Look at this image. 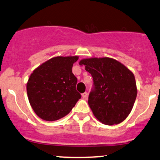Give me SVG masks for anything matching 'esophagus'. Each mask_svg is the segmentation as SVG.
Segmentation results:
<instances>
[{
    "mask_svg": "<svg viewBox=\"0 0 160 160\" xmlns=\"http://www.w3.org/2000/svg\"><path fill=\"white\" fill-rule=\"evenodd\" d=\"M82 97H83V98H86V97H88V92H84V93H82Z\"/></svg>",
    "mask_w": 160,
    "mask_h": 160,
    "instance_id": "esophagus-1",
    "label": "esophagus"
}]
</instances>
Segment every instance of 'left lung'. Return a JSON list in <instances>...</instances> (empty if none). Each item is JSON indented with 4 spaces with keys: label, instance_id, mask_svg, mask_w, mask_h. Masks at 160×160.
<instances>
[{
    "label": "left lung",
    "instance_id": "obj_1",
    "mask_svg": "<svg viewBox=\"0 0 160 160\" xmlns=\"http://www.w3.org/2000/svg\"><path fill=\"white\" fill-rule=\"evenodd\" d=\"M80 65L93 77L88 105L93 115L106 125L118 124L130 113L137 96L133 73L109 58L82 60Z\"/></svg>",
    "mask_w": 160,
    "mask_h": 160
}]
</instances>
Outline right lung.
Listing matches in <instances>:
<instances>
[{"label": "right lung", "instance_id": "1", "mask_svg": "<svg viewBox=\"0 0 160 160\" xmlns=\"http://www.w3.org/2000/svg\"><path fill=\"white\" fill-rule=\"evenodd\" d=\"M78 57H56L32 72L27 84L30 104L42 120L54 121L68 114L81 98L72 72Z\"/></svg>", "mask_w": 160, "mask_h": 160}]
</instances>
